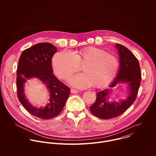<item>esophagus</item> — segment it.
Here are the masks:
<instances>
[{"label": "esophagus", "mask_w": 156, "mask_h": 156, "mask_svg": "<svg viewBox=\"0 0 156 156\" xmlns=\"http://www.w3.org/2000/svg\"><path fill=\"white\" fill-rule=\"evenodd\" d=\"M71 93H75V94H76V93H79V91H78V90H74V89H71Z\"/></svg>", "instance_id": "1"}]
</instances>
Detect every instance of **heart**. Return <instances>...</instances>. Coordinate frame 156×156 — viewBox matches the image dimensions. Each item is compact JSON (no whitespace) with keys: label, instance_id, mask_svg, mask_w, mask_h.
<instances>
[{"label":"heart","instance_id":"1","mask_svg":"<svg viewBox=\"0 0 156 156\" xmlns=\"http://www.w3.org/2000/svg\"><path fill=\"white\" fill-rule=\"evenodd\" d=\"M83 65L84 73L74 75L70 83L80 89H85L94 84L100 87L112 81L119 68L117 57L107 52L88 48L78 52L64 50L57 52L52 58L54 73L63 80L68 79Z\"/></svg>","mask_w":156,"mask_h":156}]
</instances>
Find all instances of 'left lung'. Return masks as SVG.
<instances>
[{
    "label": "left lung",
    "mask_w": 156,
    "mask_h": 156,
    "mask_svg": "<svg viewBox=\"0 0 156 156\" xmlns=\"http://www.w3.org/2000/svg\"><path fill=\"white\" fill-rule=\"evenodd\" d=\"M120 60V68L117 76L110 84L109 87H115L119 83H127L128 95L125 99L119 102H109L110 89L97 93L95 102L90 107L91 113L102 119H110L122 114L135 102L141 81L140 63L128 49L119 44H116Z\"/></svg>",
    "instance_id": "1"
}]
</instances>
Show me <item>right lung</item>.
Listing matches in <instances>:
<instances>
[{"label":"right lung","mask_w":156,"mask_h":156,"mask_svg":"<svg viewBox=\"0 0 156 156\" xmlns=\"http://www.w3.org/2000/svg\"><path fill=\"white\" fill-rule=\"evenodd\" d=\"M57 51V48L52 44H36L23 51L17 66L18 98L28 112L41 119H49L57 116L63 108L70 92V88L53 73L52 58ZM34 77L46 84L50 93V102L44 108L34 107L28 102L24 93V83Z\"/></svg>","instance_id":"1"}]
</instances>
